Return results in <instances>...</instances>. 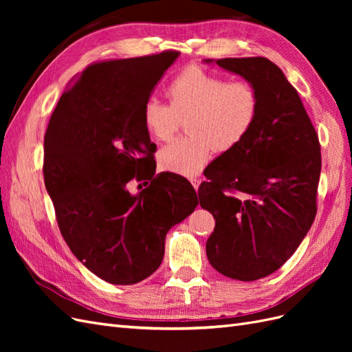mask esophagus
<instances>
[{
  "label": "esophagus",
  "mask_w": 352,
  "mask_h": 352,
  "mask_svg": "<svg viewBox=\"0 0 352 352\" xmlns=\"http://www.w3.org/2000/svg\"><path fill=\"white\" fill-rule=\"evenodd\" d=\"M190 184H192V186H194V189H195V190H198V189H199L201 180H199V179H190Z\"/></svg>",
  "instance_id": "34e87169"
}]
</instances>
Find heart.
<instances>
[{
    "mask_svg": "<svg viewBox=\"0 0 352 352\" xmlns=\"http://www.w3.org/2000/svg\"><path fill=\"white\" fill-rule=\"evenodd\" d=\"M168 107L155 100L142 109L145 131L155 141H168L186 120L188 136L179 138L158 153L166 172L197 176L212 151L226 153L248 135L258 110V97L247 80L228 82L197 66L180 72L166 88Z\"/></svg>",
    "mask_w": 352,
    "mask_h": 352,
    "instance_id": "obj_1",
    "label": "heart"
}]
</instances>
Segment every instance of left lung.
Wrapping results in <instances>:
<instances>
[{"label":"left lung","mask_w":352,"mask_h":352,"mask_svg":"<svg viewBox=\"0 0 352 352\" xmlns=\"http://www.w3.org/2000/svg\"><path fill=\"white\" fill-rule=\"evenodd\" d=\"M250 82L258 97L243 141L221 153L199 186V204L216 220L206 250L226 278L252 282L278 270L316 217L322 154L300 95L264 57L204 60Z\"/></svg>","instance_id":"8db88e82"}]
</instances>
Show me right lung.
Here are the masks:
<instances>
[{"mask_svg": "<svg viewBox=\"0 0 352 352\" xmlns=\"http://www.w3.org/2000/svg\"><path fill=\"white\" fill-rule=\"evenodd\" d=\"M179 52L97 63L63 92L44 141L45 188L76 258L102 280L133 285L163 261L170 228L198 206L195 189L155 175L142 109ZM132 178L151 186L133 196Z\"/></svg>", "mask_w": 352, "mask_h": 352, "instance_id": "1", "label": "right lung"}]
</instances>
